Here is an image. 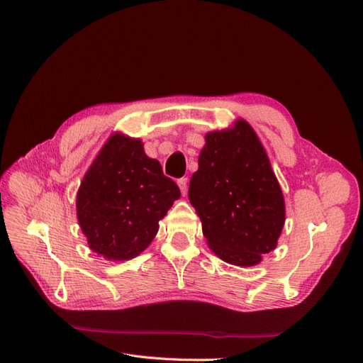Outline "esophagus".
<instances>
[{"mask_svg": "<svg viewBox=\"0 0 363 363\" xmlns=\"http://www.w3.org/2000/svg\"><path fill=\"white\" fill-rule=\"evenodd\" d=\"M179 188H180V191H182V195H186L188 194V179H180L179 182Z\"/></svg>", "mask_w": 363, "mask_h": 363, "instance_id": "1", "label": "esophagus"}]
</instances>
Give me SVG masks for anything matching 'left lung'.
<instances>
[{
	"mask_svg": "<svg viewBox=\"0 0 363 363\" xmlns=\"http://www.w3.org/2000/svg\"><path fill=\"white\" fill-rule=\"evenodd\" d=\"M189 201L208 247L223 260L252 267L276 248L284 224L283 194L245 121L206 136L199 171L189 183Z\"/></svg>",
	"mask_w": 363,
	"mask_h": 363,
	"instance_id": "obj_1",
	"label": "left lung"
}]
</instances>
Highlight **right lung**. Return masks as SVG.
<instances>
[{"instance_id":"obj_1","label":"right lung","mask_w":363,"mask_h":363,"mask_svg":"<svg viewBox=\"0 0 363 363\" xmlns=\"http://www.w3.org/2000/svg\"><path fill=\"white\" fill-rule=\"evenodd\" d=\"M180 189L145 156L139 139L115 135L77 194V216L91 250L106 259L136 257L155 239Z\"/></svg>"}]
</instances>
